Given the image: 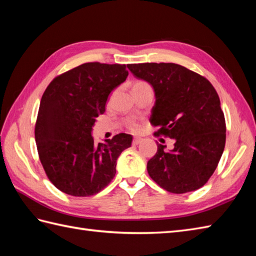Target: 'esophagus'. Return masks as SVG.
<instances>
[{
	"instance_id": "obj_1",
	"label": "esophagus",
	"mask_w": 256,
	"mask_h": 256,
	"mask_svg": "<svg viewBox=\"0 0 256 256\" xmlns=\"http://www.w3.org/2000/svg\"><path fill=\"white\" fill-rule=\"evenodd\" d=\"M140 140H140V138H134L133 140V145H138L140 143Z\"/></svg>"
}]
</instances>
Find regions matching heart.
<instances>
[{
  "mask_svg": "<svg viewBox=\"0 0 256 256\" xmlns=\"http://www.w3.org/2000/svg\"><path fill=\"white\" fill-rule=\"evenodd\" d=\"M144 84H145V82H136V84H134V86H144ZM128 128L130 131L138 132V128H140V124H138V122H135V121H130V122L128 123Z\"/></svg>",
  "mask_w": 256,
  "mask_h": 256,
  "instance_id": "obj_1",
  "label": "heart"
}]
</instances>
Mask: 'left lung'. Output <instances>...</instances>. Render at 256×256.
Listing matches in <instances>:
<instances>
[{
  "instance_id": "obj_1",
  "label": "left lung",
  "mask_w": 256,
  "mask_h": 256,
  "mask_svg": "<svg viewBox=\"0 0 256 256\" xmlns=\"http://www.w3.org/2000/svg\"><path fill=\"white\" fill-rule=\"evenodd\" d=\"M135 77L153 86L150 123L155 135L172 138L174 148L157 145L148 162V175L172 194L194 192L209 180L226 145V120L220 99L209 80L180 64H128Z\"/></svg>"
}]
</instances>
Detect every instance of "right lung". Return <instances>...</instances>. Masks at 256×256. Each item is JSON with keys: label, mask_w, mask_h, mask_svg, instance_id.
<instances>
[{"label": "right lung", "mask_w": 256, "mask_h": 256, "mask_svg": "<svg viewBox=\"0 0 256 256\" xmlns=\"http://www.w3.org/2000/svg\"><path fill=\"white\" fill-rule=\"evenodd\" d=\"M125 64L86 62L58 76L42 96L35 140L48 179L60 192L86 197L116 176L118 157L131 148L132 135L120 133L96 144L92 128L106 111L108 94L124 82Z\"/></svg>", "instance_id": "right-lung-1"}]
</instances>
